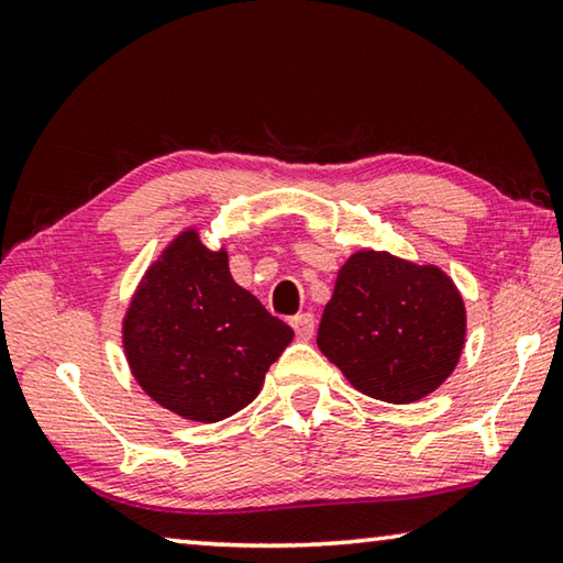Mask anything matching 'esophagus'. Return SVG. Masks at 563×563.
<instances>
[{"label":"esophagus","mask_w":563,"mask_h":563,"mask_svg":"<svg viewBox=\"0 0 563 563\" xmlns=\"http://www.w3.org/2000/svg\"><path fill=\"white\" fill-rule=\"evenodd\" d=\"M290 325L295 330V335H298V340L308 342L312 338V330H316V318H312L310 312H302V316H295L290 320Z\"/></svg>","instance_id":"34e87169"}]
</instances>
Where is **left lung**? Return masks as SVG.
<instances>
[{
	"instance_id": "1",
	"label": "left lung",
	"mask_w": 563,
	"mask_h": 563,
	"mask_svg": "<svg viewBox=\"0 0 563 563\" xmlns=\"http://www.w3.org/2000/svg\"><path fill=\"white\" fill-rule=\"evenodd\" d=\"M464 335V300L444 271L357 251L322 310L318 347L362 395L409 405L452 375Z\"/></svg>"
}]
</instances>
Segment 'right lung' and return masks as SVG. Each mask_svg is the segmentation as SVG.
Listing matches in <instances>:
<instances>
[{
	"label": "right lung",
	"mask_w": 563,
	"mask_h": 563,
	"mask_svg": "<svg viewBox=\"0 0 563 563\" xmlns=\"http://www.w3.org/2000/svg\"><path fill=\"white\" fill-rule=\"evenodd\" d=\"M292 330L233 280L228 253L196 228L146 271L123 318V350L141 389L178 417L221 422L258 397Z\"/></svg>",
	"instance_id": "right-lung-1"
}]
</instances>
